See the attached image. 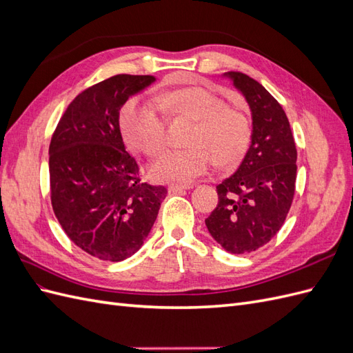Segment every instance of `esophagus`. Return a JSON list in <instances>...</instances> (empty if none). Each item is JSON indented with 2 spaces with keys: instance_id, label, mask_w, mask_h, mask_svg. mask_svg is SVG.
<instances>
[{
  "instance_id": "34e87169",
  "label": "esophagus",
  "mask_w": 353,
  "mask_h": 353,
  "mask_svg": "<svg viewBox=\"0 0 353 353\" xmlns=\"http://www.w3.org/2000/svg\"><path fill=\"white\" fill-rule=\"evenodd\" d=\"M190 188H193V185H169L168 187L169 193H181V191H185Z\"/></svg>"
}]
</instances>
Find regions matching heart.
I'll return each instance as SVG.
<instances>
[{"label": "heart", "mask_w": 353, "mask_h": 353, "mask_svg": "<svg viewBox=\"0 0 353 353\" xmlns=\"http://www.w3.org/2000/svg\"><path fill=\"white\" fill-rule=\"evenodd\" d=\"M154 103L168 114L193 121L194 128L188 138L190 148L169 150L153 160L148 166L152 179L185 185L213 162L221 168L241 162L250 143L249 121L219 95L197 87L181 88L157 95ZM157 108L152 103L130 100L119 116L125 143L147 156L157 154L166 143L165 121Z\"/></svg>", "instance_id": "heart-1"}]
</instances>
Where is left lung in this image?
Masks as SVG:
<instances>
[{
  "instance_id": "obj_1",
  "label": "left lung",
  "mask_w": 353,
  "mask_h": 353,
  "mask_svg": "<svg viewBox=\"0 0 353 353\" xmlns=\"http://www.w3.org/2000/svg\"><path fill=\"white\" fill-rule=\"evenodd\" d=\"M223 77L249 104L252 141L239 169L216 187L218 205L205 222L223 249L243 254L262 248L283 227L294 196L297 152L280 103L248 74Z\"/></svg>"
}]
</instances>
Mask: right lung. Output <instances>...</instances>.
Returning a JSON list of instances; mask_svg holds the SVG:
<instances>
[{
    "label": "right lung",
    "instance_id": "right-lung-1",
    "mask_svg": "<svg viewBox=\"0 0 353 353\" xmlns=\"http://www.w3.org/2000/svg\"><path fill=\"white\" fill-rule=\"evenodd\" d=\"M156 81L150 74H116L74 99L50 143L51 205L79 249L119 262L144 244L168 194L141 183L125 150L119 112L128 99Z\"/></svg>",
    "mask_w": 353,
    "mask_h": 353
}]
</instances>
